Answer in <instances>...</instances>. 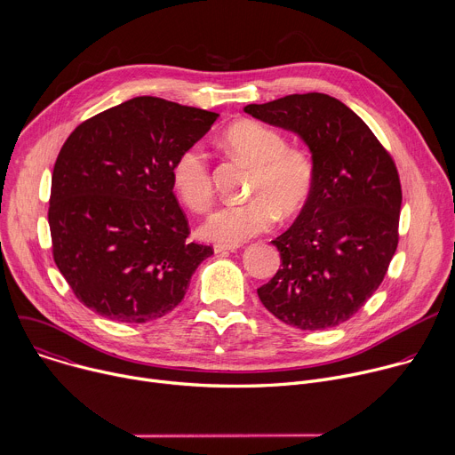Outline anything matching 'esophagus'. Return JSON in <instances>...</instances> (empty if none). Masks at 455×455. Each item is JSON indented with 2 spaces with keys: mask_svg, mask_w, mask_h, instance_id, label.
<instances>
[{
  "mask_svg": "<svg viewBox=\"0 0 455 455\" xmlns=\"http://www.w3.org/2000/svg\"><path fill=\"white\" fill-rule=\"evenodd\" d=\"M239 246L237 244H227V243H216L214 244V251L216 253H221V251H234V250H237Z\"/></svg>",
  "mask_w": 455,
  "mask_h": 455,
  "instance_id": "1",
  "label": "esophagus"
}]
</instances>
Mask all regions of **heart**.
<instances>
[{"label":"heart","mask_w":455,"mask_h":455,"mask_svg":"<svg viewBox=\"0 0 455 455\" xmlns=\"http://www.w3.org/2000/svg\"><path fill=\"white\" fill-rule=\"evenodd\" d=\"M223 140L227 148L253 167L250 202L218 209L202 227L211 241L239 244L268 230L277 216H297L311 198L316 181V164L309 149L288 146L279 129L257 120L232 124ZM178 198L192 211L205 212L212 205L214 185L209 158L200 144L180 151L171 167Z\"/></svg>","instance_id":"obj_1"}]
</instances>
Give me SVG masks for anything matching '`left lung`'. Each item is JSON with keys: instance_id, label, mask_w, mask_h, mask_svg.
<instances>
[{"instance_id": "obj_1", "label": "left lung", "mask_w": 455, "mask_h": 455, "mask_svg": "<svg viewBox=\"0 0 455 455\" xmlns=\"http://www.w3.org/2000/svg\"><path fill=\"white\" fill-rule=\"evenodd\" d=\"M244 113L299 135L316 164L311 198L272 241L281 268L257 295L288 326L335 328L378 290L396 251L402 185L395 160L353 109L326 93L248 104Z\"/></svg>"}]
</instances>
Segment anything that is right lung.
<instances>
[{
	"label": "right lung",
	"instance_id": "add662e5",
	"mask_svg": "<svg viewBox=\"0 0 455 455\" xmlns=\"http://www.w3.org/2000/svg\"><path fill=\"white\" fill-rule=\"evenodd\" d=\"M220 115L135 97L74 129L52 174L53 261L100 316L144 323L172 311L212 246L188 241L171 167Z\"/></svg>",
	"mask_w": 455,
	"mask_h": 455
}]
</instances>
